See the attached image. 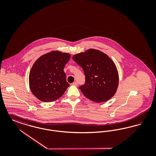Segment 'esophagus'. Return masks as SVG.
I'll use <instances>...</instances> for the list:
<instances>
[{
	"label": "esophagus",
	"instance_id": "34e87169",
	"mask_svg": "<svg viewBox=\"0 0 156 156\" xmlns=\"http://www.w3.org/2000/svg\"><path fill=\"white\" fill-rule=\"evenodd\" d=\"M73 85H74V86H78V82H73Z\"/></svg>",
	"mask_w": 156,
	"mask_h": 156
}]
</instances>
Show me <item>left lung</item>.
Instances as JSON below:
<instances>
[{"instance_id":"1","label":"left lung","mask_w":156,"mask_h":156,"mask_svg":"<svg viewBox=\"0 0 156 156\" xmlns=\"http://www.w3.org/2000/svg\"><path fill=\"white\" fill-rule=\"evenodd\" d=\"M73 59L83 68L85 83L79 87L84 96L97 102H106L114 96L119 85V74L113 60L93 48L76 54Z\"/></svg>"}]
</instances>
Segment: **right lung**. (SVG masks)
<instances>
[{"instance_id": "1", "label": "right lung", "mask_w": 156, "mask_h": 156, "mask_svg": "<svg viewBox=\"0 0 156 156\" xmlns=\"http://www.w3.org/2000/svg\"><path fill=\"white\" fill-rule=\"evenodd\" d=\"M70 57L67 52L52 51L34 62L29 74V86L37 99L47 102L62 96L69 86L64 68Z\"/></svg>"}]
</instances>
